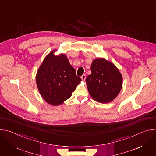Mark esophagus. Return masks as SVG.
Instances as JSON below:
<instances>
[{
    "instance_id": "34e87169",
    "label": "esophagus",
    "mask_w": 156,
    "mask_h": 156,
    "mask_svg": "<svg viewBox=\"0 0 156 156\" xmlns=\"http://www.w3.org/2000/svg\"><path fill=\"white\" fill-rule=\"evenodd\" d=\"M81 78L83 81H84L86 80V75H83L81 76Z\"/></svg>"
}]
</instances>
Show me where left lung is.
<instances>
[{
  "label": "left lung",
  "instance_id": "1",
  "mask_svg": "<svg viewBox=\"0 0 156 156\" xmlns=\"http://www.w3.org/2000/svg\"><path fill=\"white\" fill-rule=\"evenodd\" d=\"M91 74L86 79L91 96L96 101L108 103L119 94L122 86V76L116 66L104 58L94 60Z\"/></svg>",
  "mask_w": 156,
  "mask_h": 156
}]
</instances>
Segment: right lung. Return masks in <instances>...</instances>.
<instances>
[{
    "mask_svg": "<svg viewBox=\"0 0 156 156\" xmlns=\"http://www.w3.org/2000/svg\"><path fill=\"white\" fill-rule=\"evenodd\" d=\"M52 51L37 71L36 84L39 91L48 103L57 105L68 99L80 82L81 78L64 54L55 56Z\"/></svg>",
    "mask_w": 156,
    "mask_h": 156,
    "instance_id": "obj_1",
    "label": "right lung"
}]
</instances>
